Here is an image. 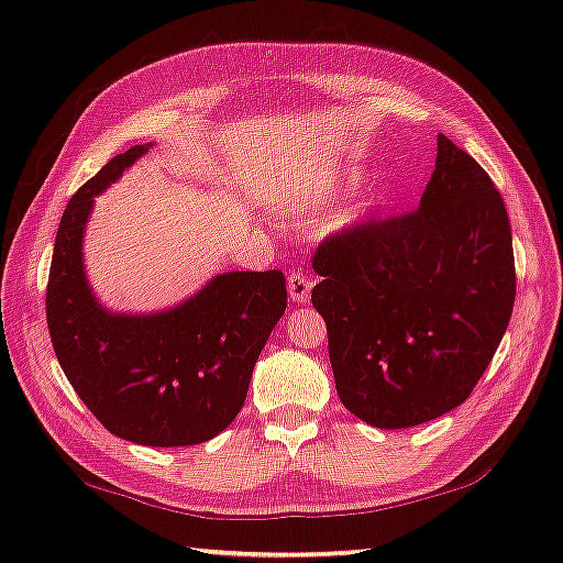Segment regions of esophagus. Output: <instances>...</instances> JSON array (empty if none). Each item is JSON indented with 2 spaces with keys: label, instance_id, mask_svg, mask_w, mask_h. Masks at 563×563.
Masks as SVG:
<instances>
[{
  "label": "esophagus",
  "instance_id": "1",
  "mask_svg": "<svg viewBox=\"0 0 563 563\" xmlns=\"http://www.w3.org/2000/svg\"><path fill=\"white\" fill-rule=\"evenodd\" d=\"M310 288H312V283L305 278L300 271H292L288 275V292H290V300L292 302H308Z\"/></svg>",
  "mask_w": 563,
  "mask_h": 563
}]
</instances>
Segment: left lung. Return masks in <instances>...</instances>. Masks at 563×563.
Here are the masks:
<instances>
[{
    "mask_svg": "<svg viewBox=\"0 0 563 563\" xmlns=\"http://www.w3.org/2000/svg\"><path fill=\"white\" fill-rule=\"evenodd\" d=\"M312 268L322 280L310 300L328 325L338 395L379 430L460 407L489 367L517 295L499 190L442 133L417 211L328 235Z\"/></svg>",
    "mask_w": 563,
    "mask_h": 563,
    "instance_id": "1",
    "label": "left lung"
}]
</instances>
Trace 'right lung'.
<instances>
[{"label":"right lung","instance_id":"right-lung-1","mask_svg":"<svg viewBox=\"0 0 563 563\" xmlns=\"http://www.w3.org/2000/svg\"><path fill=\"white\" fill-rule=\"evenodd\" d=\"M146 148L113 156L71 196L54 241L46 325L66 379L111 434L146 446H188L213 440L241 412L288 290L280 271H233L154 316L103 308L84 275V228L93 196Z\"/></svg>","mask_w":563,"mask_h":563}]
</instances>
